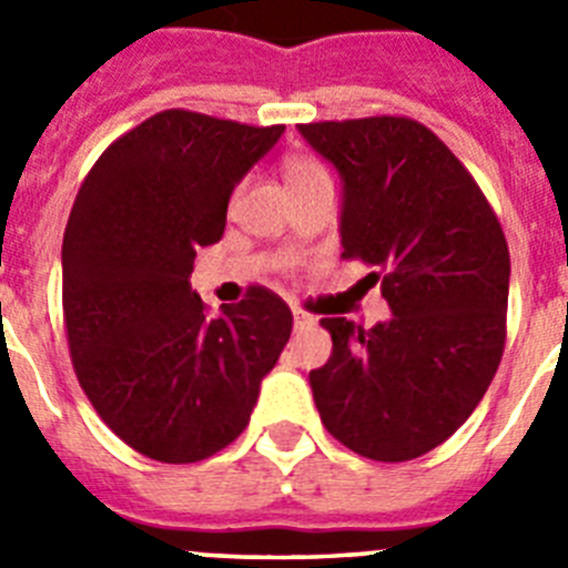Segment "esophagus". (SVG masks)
<instances>
[{
	"instance_id": "esophagus-1",
	"label": "esophagus",
	"mask_w": 568,
	"mask_h": 568,
	"mask_svg": "<svg viewBox=\"0 0 568 568\" xmlns=\"http://www.w3.org/2000/svg\"><path fill=\"white\" fill-rule=\"evenodd\" d=\"M293 321H295V329H304L310 327V324H315V315H310L307 310L293 307Z\"/></svg>"
}]
</instances>
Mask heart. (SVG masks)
<instances>
[{
    "mask_svg": "<svg viewBox=\"0 0 568 568\" xmlns=\"http://www.w3.org/2000/svg\"><path fill=\"white\" fill-rule=\"evenodd\" d=\"M321 173H324V168L315 159H307V155H290L287 162H284V175H287L290 187L307 182V179H315Z\"/></svg>",
    "mask_w": 568,
    "mask_h": 568,
    "instance_id": "heart-1",
    "label": "heart"
}]
</instances>
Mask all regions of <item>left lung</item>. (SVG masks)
<instances>
[{
  "label": "left lung",
  "mask_w": 568,
  "mask_h": 568,
  "mask_svg": "<svg viewBox=\"0 0 568 568\" xmlns=\"http://www.w3.org/2000/svg\"><path fill=\"white\" fill-rule=\"evenodd\" d=\"M344 182L341 258L364 261L393 318H321L333 355L310 373L321 420L369 460L398 464L455 435L498 373L509 247L458 155L406 115L298 124Z\"/></svg>",
  "instance_id": "8db88e82"
}]
</instances>
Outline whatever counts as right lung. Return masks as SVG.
Masks as SVG:
<instances>
[{"instance_id": "add662e5", "label": "right lung", "mask_w": 568, "mask_h": 568, "mask_svg": "<svg viewBox=\"0 0 568 568\" xmlns=\"http://www.w3.org/2000/svg\"><path fill=\"white\" fill-rule=\"evenodd\" d=\"M284 124L162 110L84 175L62 244L70 361L99 418L162 464L222 453L293 333L273 290L213 315L190 290L195 250L224 235L235 184Z\"/></svg>"}]
</instances>
